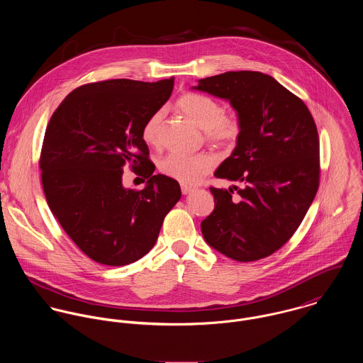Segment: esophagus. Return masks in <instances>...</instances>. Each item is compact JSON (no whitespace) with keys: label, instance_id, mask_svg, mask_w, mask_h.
Returning <instances> with one entry per match:
<instances>
[{"label":"esophagus","instance_id":"1","mask_svg":"<svg viewBox=\"0 0 363 363\" xmlns=\"http://www.w3.org/2000/svg\"><path fill=\"white\" fill-rule=\"evenodd\" d=\"M191 190H193L191 186H189V184H182V193H183V194H189Z\"/></svg>","mask_w":363,"mask_h":363}]
</instances>
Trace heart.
Masks as SVG:
<instances>
[{
    "label": "heart",
    "instance_id": "b5f03b06",
    "mask_svg": "<svg viewBox=\"0 0 363 363\" xmlns=\"http://www.w3.org/2000/svg\"><path fill=\"white\" fill-rule=\"evenodd\" d=\"M176 108L203 130L206 141L213 147L230 150L242 137L243 123L240 117L225 113V106L211 96L193 92L184 94L177 99ZM160 123L162 111L159 110L147 118L141 131L145 144L151 147L159 144ZM216 162V156L211 152H199L194 155L172 152L159 162V170L180 183L193 184L208 174Z\"/></svg>",
    "mask_w": 363,
    "mask_h": 363
}]
</instances>
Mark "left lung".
<instances>
[{"instance_id":"obj_1","label":"left lung","mask_w":363,"mask_h":363,"mask_svg":"<svg viewBox=\"0 0 363 363\" xmlns=\"http://www.w3.org/2000/svg\"><path fill=\"white\" fill-rule=\"evenodd\" d=\"M196 88L228 99L243 123L235 151L215 172L240 187H209L215 208L201 222L204 239L240 262L268 257L294 236L318 190L314 118L301 98L259 71H229Z\"/></svg>"}]
</instances>
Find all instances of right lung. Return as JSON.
Returning a JSON list of instances; mask_svg holds the SVG:
<instances>
[{"instance_id": "obj_1", "label": "right lung", "mask_w": 363, "mask_h": 363, "mask_svg": "<svg viewBox=\"0 0 363 363\" xmlns=\"http://www.w3.org/2000/svg\"><path fill=\"white\" fill-rule=\"evenodd\" d=\"M173 82L85 84L48 124L39 159L48 204L69 239L99 264L118 267L144 257L182 197L174 179L152 174L155 164L141 137L147 118L170 98ZM125 164L149 179L145 189L122 187Z\"/></svg>"}]
</instances>
